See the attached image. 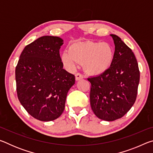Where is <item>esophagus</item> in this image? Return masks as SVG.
Returning a JSON list of instances; mask_svg holds the SVG:
<instances>
[{"label":"esophagus","mask_w":153,"mask_h":153,"mask_svg":"<svg viewBox=\"0 0 153 153\" xmlns=\"http://www.w3.org/2000/svg\"><path fill=\"white\" fill-rule=\"evenodd\" d=\"M83 78V76L81 74H76V81H78V80H80L82 79Z\"/></svg>","instance_id":"obj_1"}]
</instances>
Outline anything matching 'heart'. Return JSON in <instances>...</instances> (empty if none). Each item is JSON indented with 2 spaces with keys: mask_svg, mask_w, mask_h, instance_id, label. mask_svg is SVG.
<instances>
[{
  "mask_svg": "<svg viewBox=\"0 0 153 153\" xmlns=\"http://www.w3.org/2000/svg\"><path fill=\"white\" fill-rule=\"evenodd\" d=\"M61 61L68 69H74L77 63H83L88 74L98 76L107 71L113 63L114 50L107 42H79L69 46L61 55Z\"/></svg>",
  "mask_w": 153,
  "mask_h": 153,
  "instance_id": "obj_1",
  "label": "heart"
}]
</instances>
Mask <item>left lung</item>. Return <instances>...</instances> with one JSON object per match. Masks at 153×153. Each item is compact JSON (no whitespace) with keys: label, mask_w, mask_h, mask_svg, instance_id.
Returning a JSON list of instances; mask_svg holds the SVG:
<instances>
[{"label":"left lung","mask_w":153,"mask_h":153,"mask_svg":"<svg viewBox=\"0 0 153 153\" xmlns=\"http://www.w3.org/2000/svg\"><path fill=\"white\" fill-rule=\"evenodd\" d=\"M111 36L115 44L112 65L105 73L88 78L91 84L92 110L97 117L108 121L128 112L136 101L140 82L138 64L132 51L119 36Z\"/></svg>","instance_id":"obj_1"}]
</instances>
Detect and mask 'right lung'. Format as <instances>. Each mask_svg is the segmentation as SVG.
Returning a JSON list of instances; mask_svg holds the SVG:
<instances>
[{"label": "right lung", "instance_id": "right-lung-1", "mask_svg": "<svg viewBox=\"0 0 153 153\" xmlns=\"http://www.w3.org/2000/svg\"><path fill=\"white\" fill-rule=\"evenodd\" d=\"M63 40L45 36L27 45L15 69L18 99L36 120L50 121L63 113L74 75L63 68L59 49Z\"/></svg>", "mask_w": 153, "mask_h": 153}]
</instances>
